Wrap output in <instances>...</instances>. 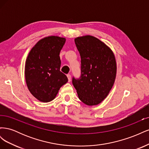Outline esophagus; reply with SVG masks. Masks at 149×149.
Listing matches in <instances>:
<instances>
[{"label":"esophagus","instance_id":"34e87169","mask_svg":"<svg viewBox=\"0 0 149 149\" xmlns=\"http://www.w3.org/2000/svg\"><path fill=\"white\" fill-rule=\"evenodd\" d=\"M67 77H68V81L70 82L71 78V76L70 74H67Z\"/></svg>","mask_w":149,"mask_h":149}]
</instances>
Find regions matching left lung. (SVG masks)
<instances>
[{"label":"left lung","mask_w":149,"mask_h":149,"mask_svg":"<svg viewBox=\"0 0 149 149\" xmlns=\"http://www.w3.org/2000/svg\"><path fill=\"white\" fill-rule=\"evenodd\" d=\"M81 56V76L72 79L79 100L88 106L97 105L107 97L114 84L116 62L111 49L91 35L74 40Z\"/></svg>","instance_id":"1"}]
</instances>
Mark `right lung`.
I'll return each instance as SVG.
<instances>
[{
    "label": "right lung",
    "mask_w": 149,
    "mask_h": 149,
    "mask_svg": "<svg viewBox=\"0 0 149 149\" xmlns=\"http://www.w3.org/2000/svg\"><path fill=\"white\" fill-rule=\"evenodd\" d=\"M66 39L56 36L45 37L37 42L26 58L25 75L27 87L40 101L48 102L56 96L68 82L60 71V53Z\"/></svg>",
    "instance_id": "1"
}]
</instances>
